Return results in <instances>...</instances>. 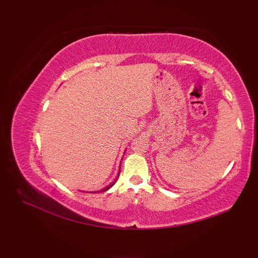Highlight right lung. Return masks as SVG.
I'll list each match as a JSON object with an SVG mask.
<instances>
[{
    "label": "right lung",
    "mask_w": 258,
    "mask_h": 258,
    "mask_svg": "<svg viewBox=\"0 0 258 258\" xmlns=\"http://www.w3.org/2000/svg\"><path fill=\"white\" fill-rule=\"evenodd\" d=\"M114 183H115V182H113V183H112L111 185H108V186H106V187H105V188H103L102 190H98V191H97V193H100V191H105V190H107L108 188H111V187H112V186L114 185Z\"/></svg>",
    "instance_id": "add662e5"
}]
</instances>
